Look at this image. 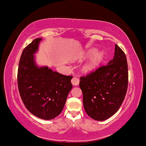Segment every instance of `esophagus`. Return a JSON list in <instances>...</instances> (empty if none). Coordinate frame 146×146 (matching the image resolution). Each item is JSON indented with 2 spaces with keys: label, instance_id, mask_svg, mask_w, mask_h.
<instances>
[{
  "label": "esophagus",
  "instance_id": "obj_1",
  "mask_svg": "<svg viewBox=\"0 0 146 146\" xmlns=\"http://www.w3.org/2000/svg\"><path fill=\"white\" fill-rule=\"evenodd\" d=\"M79 82H80V80L78 78H76V77H73V78H72L71 83L73 84V85L78 86V84H79Z\"/></svg>",
  "mask_w": 146,
  "mask_h": 146
}]
</instances>
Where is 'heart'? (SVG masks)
I'll return each instance as SVG.
<instances>
[{
    "label": "heart",
    "mask_w": 146,
    "mask_h": 146,
    "mask_svg": "<svg viewBox=\"0 0 146 146\" xmlns=\"http://www.w3.org/2000/svg\"><path fill=\"white\" fill-rule=\"evenodd\" d=\"M95 50H96L94 48L89 49L84 52L83 57L92 55L93 53H94ZM104 57H105V52L102 50H99L98 52H96L94 54V55L92 56V57L89 60V62L83 66V70L85 73H89V72L93 71L94 69H96V68L101 63L102 60L104 59Z\"/></svg>",
    "instance_id": "heart-1"
}]
</instances>
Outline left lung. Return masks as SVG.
I'll list each match as a JSON object with an SVG mask.
<instances>
[{
    "instance_id": "obj_1",
    "label": "left lung",
    "mask_w": 146,
    "mask_h": 146,
    "mask_svg": "<svg viewBox=\"0 0 146 146\" xmlns=\"http://www.w3.org/2000/svg\"><path fill=\"white\" fill-rule=\"evenodd\" d=\"M127 84V58L116 44L113 60L80 77V87L86 113L96 121H105L111 117L122 105Z\"/></svg>"
}]
</instances>
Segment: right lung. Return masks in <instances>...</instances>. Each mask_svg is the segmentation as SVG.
Wrapping results in <instances>:
<instances>
[{"label":"right lung","mask_w":146,"mask_h":146,"mask_svg":"<svg viewBox=\"0 0 146 146\" xmlns=\"http://www.w3.org/2000/svg\"><path fill=\"white\" fill-rule=\"evenodd\" d=\"M41 39H35L22 52L17 82L24 105L30 113L45 120L55 118L62 112L73 87L71 76H64L47 66L38 68L33 54Z\"/></svg>","instance_id":"1"}]
</instances>
